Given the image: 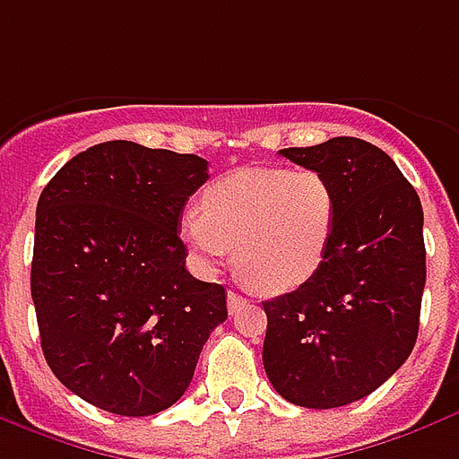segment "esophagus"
I'll return each mask as SVG.
<instances>
[{"mask_svg":"<svg viewBox=\"0 0 459 459\" xmlns=\"http://www.w3.org/2000/svg\"><path fill=\"white\" fill-rule=\"evenodd\" d=\"M243 304H246V299L240 297L238 291H229V311L230 314H236V311H238Z\"/></svg>","mask_w":459,"mask_h":459,"instance_id":"1","label":"esophagus"}]
</instances>
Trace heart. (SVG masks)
Here are the masks:
<instances>
[{
	"mask_svg": "<svg viewBox=\"0 0 459 459\" xmlns=\"http://www.w3.org/2000/svg\"><path fill=\"white\" fill-rule=\"evenodd\" d=\"M335 223L338 195L318 169L243 168L206 186L202 212H186L179 233L204 270L236 246L247 284L287 294L321 270Z\"/></svg>",
	"mask_w": 459,
	"mask_h": 459,
	"instance_id": "b5f03b06",
	"label": "heart"
}]
</instances>
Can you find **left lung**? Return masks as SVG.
<instances>
[{
	"instance_id": "8db88e82",
	"label": "left lung",
	"mask_w": 459,
	"mask_h": 459,
	"mask_svg": "<svg viewBox=\"0 0 459 459\" xmlns=\"http://www.w3.org/2000/svg\"><path fill=\"white\" fill-rule=\"evenodd\" d=\"M280 155L331 179L338 223L321 270L263 301V362L287 402L335 409L368 396L402 368L419 335L426 287L420 199L377 145L331 138Z\"/></svg>"
}]
</instances>
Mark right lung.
<instances>
[{"label":"right lung","instance_id":"add662e5","mask_svg":"<svg viewBox=\"0 0 459 459\" xmlns=\"http://www.w3.org/2000/svg\"><path fill=\"white\" fill-rule=\"evenodd\" d=\"M206 179L199 155L107 141L40 192L30 263L40 348L53 375L97 409H169L229 316L226 290L186 273L178 236Z\"/></svg>","mask_w":459,"mask_h":459}]
</instances>
